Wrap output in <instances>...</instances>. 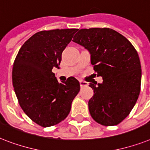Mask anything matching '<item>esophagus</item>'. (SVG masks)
I'll use <instances>...</instances> for the list:
<instances>
[{"label": "esophagus", "instance_id": "1", "mask_svg": "<svg viewBox=\"0 0 150 150\" xmlns=\"http://www.w3.org/2000/svg\"><path fill=\"white\" fill-rule=\"evenodd\" d=\"M80 86L81 87H84V86H88V82H86V81H82V80H80Z\"/></svg>", "mask_w": 150, "mask_h": 150}]
</instances>
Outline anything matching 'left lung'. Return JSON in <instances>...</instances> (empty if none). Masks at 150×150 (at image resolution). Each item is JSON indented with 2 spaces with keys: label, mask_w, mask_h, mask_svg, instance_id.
I'll return each instance as SVG.
<instances>
[{
  "label": "left lung",
  "mask_w": 150,
  "mask_h": 150,
  "mask_svg": "<svg viewBox=\"0 0 150 150\" xmlns=\"http://www.w3.org/2000/svg\"><path fill=\"white\" fill-rule=\"evenodd\" d=\"M72 41L88 50L93 69L103 79L102 84L89 85L94 91L88 101L90 115L103 126L118 125L129 115L139 96L138 53L126 38L108 28L81 29Z\"/></svg>",
  "instance_id": "obj_1"
}]
</instances>
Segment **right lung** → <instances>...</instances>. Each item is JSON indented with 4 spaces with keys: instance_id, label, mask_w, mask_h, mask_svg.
<instances>
[{
    "instance_id": "add662e5",
    "label": "right lung",
    "mask_w": 150,
    "mask_h": 150,
    "mask_svg": "<svg viewBox=\"0 0 150 150\" xmlns=\"http://www.w3.org/2000/svg\"><path fill=\"white\" fill-rule=\"evenodd\" d=\"M78 29L41 31L21 46L13 64L12 82L24 113L42 127L54 126L70 112L80 91L77 79L59 82L52 72L59 68L62 54Z\"/></svg>"
}]
</instances>
